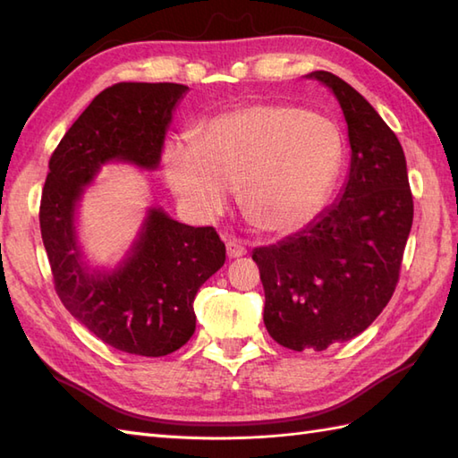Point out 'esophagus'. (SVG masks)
Here are the masks:
<instances>
[{
  "instance_id": "obj_1",
  "label": "esophagus",
  "mask_w": 458,
  "mask_h": 458,
  "mask_svg": "<svg viewBox=\"0 0 458 458\" xmlns=\"http://www.w3.org/2000/svg\"><path fill=\"white\" fill-rule=\"evenodd\" d=\"M246 251H248V250H246L244 242H242V240H238V238H230V240L226 242V254H228V258H230V259L246 256Z\"/></svg>"
}]
</instances>
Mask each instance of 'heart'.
<instances>
[{"instance_id":"1","label":"heart","mask_w":458,"mask_h":458,"mask_svg":"<svg viewBox=\"0 0 458 458\" xmlns=\"http://www.w3.org/2000/svg\"><path fill=\"white\" fill-rule=\"evenodd\" d=\"M343 163V135L333 120L295 106L258 104L220 114L199 140L174 138L165 149L169 184L200 216L240 207L258 228L289 234L327 202Z\"/></svg>"}]
</instances>
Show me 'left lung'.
<instances>
[{
  "label": "left lung",
  "mask_w": 458,
  "mask_h": 458,
  "mask_svg": "<svg viewBox=\"0 0 458 458\" xmlns=\"http://www.w3.org/2000/svg\"><path fill=\"white\" fill-rule=\"evenodd\" d=\"M352 148L338 202L299 234L256 248L266 291L264 323L277 344L325 350L362 333L392 299L413 222V194L400 140L362 94L333 72Z\"/></svg>",
  "instance_id": "left-lung-1"
}]
</instances>
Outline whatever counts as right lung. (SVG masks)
I'll use <instances>...</instances> for the list:
<instances>
[{
    "label": "right lung",
    "mask_w": 458,
    "mask_h": 458,
    "mask_svg": "<svg viewBox=\"0 0 458 458\" xmlns=\"http://www.w3.org/2000/svg\"><path fill=\"white\" fill-rule=\"evenodd\" d=\"M189 86L118 82L102 90L64 133L48 161L38 222L55 291L71 315L115 350L167 356L197 327L192 301L224 266L212 226H187L151 210L131 256L112 274L82 266L74 207L84 184L112 159L157 167L174 104Z\"/></svg>",
    "instance_id": "obj_1"
}]
</instances>
